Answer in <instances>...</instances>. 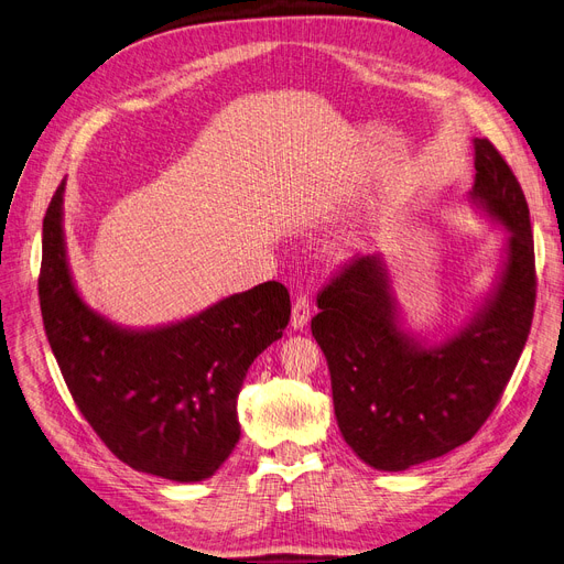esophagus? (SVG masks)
<instances>
[{"mask_svg":"<svg viewBox=\"0 0 564 564\" xmlns=\"http://www.w3.org/2000/svg\"><path fill=\"white\" fill-rule=\"evenodd\" d=\"M308 321H311V300L306 293H300L293 306V318H290V325L295 329H304Z\"/></svg>","mask_w":564,"mask_h":564,"instance_id":"obj_1","label":"esophagus"}]
</instances>
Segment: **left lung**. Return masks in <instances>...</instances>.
Returning <instances> with one entry per match:
<instances>
[{
  "label": "left lung",
  "mask_w": 564,
  "mask_h": 564,
  "mask_svg": "<svg viewBox=\"0 0 564 564\" xmlns=\"http://www.w3.org/2000/svg\"><path fill=\"white\" fill-rule=\"evenodd\" d=\"M474 153L469 195L511 232L502 279L481 314L423 348L394 321L377 256L346 260L316 300L311 332L329 367L339 430L373 469L402 471L467 444L502 400L530 335L536 271L528 199L488 139H474Z\"/></svg>",
  "instance_id": "obj_1"
}]
</instances>
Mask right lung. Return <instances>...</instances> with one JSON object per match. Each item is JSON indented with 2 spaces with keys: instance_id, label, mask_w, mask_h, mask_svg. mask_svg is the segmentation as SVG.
<instances>
[{
  "instance_id": "1",
  "label": "right lung",
  "mask_w": 564,
  "mask_h": 564,
  "mask_svg": "<svg viewBox=\"0 0 564 564\" xmlns=\"http://www.w3.org/2000/svg\"><path fill=\"white\" fill-rule=\"evenodd\" d=\"M62 191L65 181L46 208L39 271L41 318L62 379L120 463L170 481H202L239 442V392L248 367L283 337L288 288L267 281L176 325L120 329L83 304L72 283Z\"/></svg>"
}]
</instances>
